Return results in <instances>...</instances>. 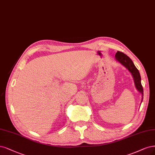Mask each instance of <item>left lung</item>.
Wrapping results in <instances>:
<instances>
[{
  "label": "left lung",
  "instance_id": "8db88e82",
  "mask_svg": "<svg viewBox=\"0 0 155 155\" xmlns=\"http://www.w3.org/2000/svg\"><path fill=\"white\" fill-rule=\"evenodd\" d=\"M115 58L117 61H119L122 65H123L124 67H126L127 69H128L129 71L131 73L133 79H134L135 87L138 91L142 94V99H143V90L142 85L141 84V77L140 75L139 71H138V69L135 66L134 63H133L132 60L128 56L126 55L125 54H124L123 52H120V51H117V52L115 54Z\"/></svg>",
  "mask_w": 155,
  "mask_h": 155
}]
</instances>
